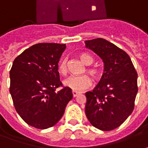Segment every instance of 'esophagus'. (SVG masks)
Returning <instances> with one entry per match:
<instances>
[{"instance_id": "34e87169", "label": "esophagus", "mask_w": 148, "mask_h": 148, "mask_svg": "<svg viewBox=\"0 0 148 148\" xmlns=\"http://www.w3.org/2000/svg\"><path fill=\"white\" fill-rule=\"evenodd\" d=\"M72 94H73V96H74V97H77V96L79 95V93H78V92L74 91V90L72 91Z\"/></svg>"}]
</instances>
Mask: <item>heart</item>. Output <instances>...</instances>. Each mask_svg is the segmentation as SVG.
<instances>
[{"label":"heart","instance_id":"1","mask_svg":"<svg viewBox=\"0 0 148 148\" xmlns=\"http://www.w3.org/2000/svg\"><path fill=\"white\" fill-rule=\"evenodd\" d=\"M80 59L84 62L86 65H90L94 62V59L90 55L86 53H81L79 55ZM86 71L90 76L98 79L101 76V71L97 67H88L86 69ZM58 72L62 75H66L68 73V67H67V60L63 58L60 61L58 65ZM64 85L68 88L73 90L74 91H82L87 89L89 86H90L92 84L91 79L88 75L84 74L81 76H71L64 81Z\"/></svg>","mask_w":148,"mask_h":148}]
</instances>
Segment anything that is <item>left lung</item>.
<instances>
[{"instance_id": "left-lung-1", "label": "left lung", "mask_w": 148, "mask_h": 148, "mask_svg": "<svg viewBox=\"0 0 148 148\" xmlns=\"http://www.w3.org/2000/svg\"><path fill=\"white\" fill-rule=\"evenodd\" d=\"M85 44L104 63L99 84L86 93V115L95 127L111 131L119 127L134 110L138 74L129 55L113 43L96 38Z\"/></svg>"}]
</instances>
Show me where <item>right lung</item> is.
Segmentation results:
<instances>
[{"instance_id":"obj_1","label":"right lung","mask_w":148,"mask_h":148,"mask_svg":"<svg viewBox=\"0 0 148 148\" xmlns=\"http://www.w3.org/2000/svg\"><path fill=\"white\" fill-rule=\"evenodd\" d=\"M65 49V44L38 43L13 61L9 92L16 112L31 127L54 126L73 98L71 89L60 81L58 62ZM60 86L63 88L57 92Z\"/></svg>"}]
</instances>
